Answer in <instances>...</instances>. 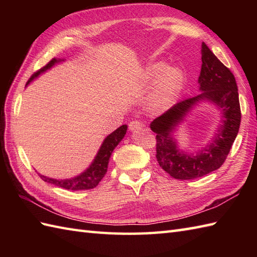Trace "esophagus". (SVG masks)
<instances>
[{"mask_svg":"<svg viewBox=\"0 0 257 257\" xmlns=\"http://www.w3.org/2000/svg\"><path fill=\"white\" fill-rule=\"evenodd\" d=\"M143 129V123L138 120H133V121L129 122V130L130 132H138V130Z\"/></svg>","mask_w":257,"mask_h":257,"instance_id":"1","label":"esophagus"}]
</instances>
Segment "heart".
Here are the masks:
<instances>
[{"mask_svg":"<svg viewBox=\"0 0 257 257\" xmlns=\"http://www.w3.org/2000/svg\"><path fill=\"white\" fill-rule=\"evenodd\" d=\"M184 79L183 72L178 67L168 68L165 63L150 65L144 74V83L154 84L160 80L152 97V107L157 110L170 107L181 92Z\"/></svg>","mask_w":257,"mask_h":257,"instance_id":"obj_1","label":"heart"}]
</instances>
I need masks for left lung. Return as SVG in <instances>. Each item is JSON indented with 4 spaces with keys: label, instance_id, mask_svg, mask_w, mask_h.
Segmentation results:
<instances>
[{
    "label": "left lung",
    "instance_id": "obj_1",
    "mask_svg": "<svg viewBox=\"0 0 257 257\" xmlns=\"http://www.w3.org/2000/svg\"><path fill=\"white\" fill-rule=\"evenodd\" d=\"M201 53V94L179 101L150 123L151 130L157 134V161L163 170L178 180L201 178L217 170L224 163L241 123L235 77L205 43H202ZM201 100H209L219 107L222 123L209 145L195 154L189 155L178 149L172 133L185 114Z\"/></svg>",
    "mask_w": 257,
    "mask_h": 257
}]
</instances>
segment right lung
I'll return each instance as SVG.
<instances>
[{
  "label": "right lung",
  "mask_w": 257,
  "mask_h": 257,
  "mask_svg": "<svg viewBox=\"0 0 257 257\" xmlns=\"http://www.w3.org/2000/svg\"><path fill=\"white\" fill-rule=\"evenodd\" d=\"M58 62H62V59L53 58L52 61H50L48 64L45 65L44 67H42L40 70H37L36 73L33 74L31 76V78L27 80L26 85H29L33 79L37 77L38 75L46 72L47 69H50ZM125 132H127V124H122L120 125L118 129L114 130L113 133L107 136V138L103 140L99 151H98L97 156L95 157L94 161L91 162L89 168L81 174H79V176L75 177L73 179H65V180H56V179L47 178L45 176H42V174H40V177L42 178V180H44L45 182L52 183L54 185H57L59 188H64L66 190L80 191V190H90V189L96 188L98 183L101 181V179L105 177L108 169L109 158H110L113 149L116 148L118 144L124 137Z\"/></svg>",
  "instance_id": "1"
}]
</instances>
